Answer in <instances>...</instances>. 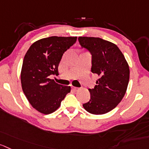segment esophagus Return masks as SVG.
<instances>
[{"mask_svg": "<svg viewBox=\"0 0 149 149\" xmlns=\"http://www.w3.org/2000/svg\"><path fill=\"white\" fill-rule=\"evenodd\" d=\"M72 89H73L74 91H78L80 88H77V87H72Z\"/></svg>", "mask_w": 149, "mask_h": 149, "instance_id": "34e87169", "label": "esophagus"}]
</instances>
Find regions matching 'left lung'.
<instances>
[{"label":"left lung","mask_w":149,"mask_h":149,"mask_svg":"<svg viewBox=\"0 0 149 149\" xmlns=\"http://www.w3.org/2000/svg\"><path fill=\"white\" fill-rule=\"evenodd\" d=\"M80 45L92 56L91 72L98 75L94 88L88 89L91 99L83 104L91 114L102 115L114 109L125 95L130 68L115 44L98 37H78Z\"/></svg>","instance_id":"left-lung-1"}]
</instances>
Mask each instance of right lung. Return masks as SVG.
<instances>
[{
  "instance_id": "add662e5",
  "label": "right lung",
  "mask_w": 149,
  "mask_h": 149,
  "mask_svg": "<svg viewBox=\"0 0 149 149\" xmlns=\"http://www.w3.org/2000/svg\"><path fill=\"white\" fill-rule=\"evenodd\" d=\"M77 36H50L35 42L24 57L21 70L22 88L30 104L43 114L56 111L70 86L49 78L58 74L59 63L65 51L75 43Z\"/></svg>"
}]
</instances>
